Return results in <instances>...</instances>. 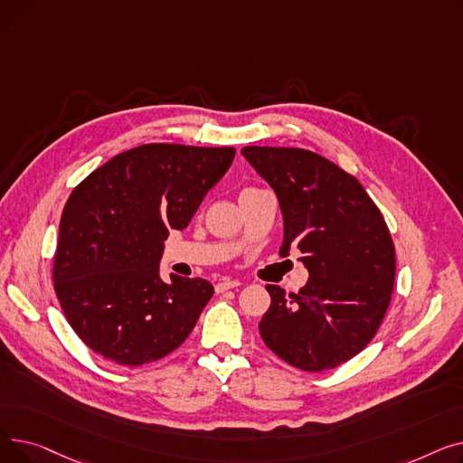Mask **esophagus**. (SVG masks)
<instances>
[{"instance_id": "34e87169", "label": "esophagus", "mask_w": 463, "mask_h": 463, "mask_svg": "<svg viewBox=\"0 0 463 463\" xmlns=\"http://www.w3.org/2000/svg\"><path fill=\"white\" fill-rule=\"evenodd\" d=\"M234 287H240V281H238V279L223 278V279H219V281H217V285H215V293H225V290L234 288Z\"/></svg>"}]
</instances>
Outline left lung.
<instances>
[{"label": "left lung", "instance_id": "1", "mask_svg": "<svg viewBox=\"0 0 463 463\" xmlns=\"http://www.w3.org/2000/svg\"><path fill=\"white\" fill-rule=\"evenodd\" d=\"M241 156L279 199V255L298 250L309 272L298 293L266 285L262 342L304 372L342 366L372 342L392 298L396 251L384 217L353 175L319 154L246 146Z\"/></svg>", "mask_w": 463, "mask_h": 463}]
</instances>
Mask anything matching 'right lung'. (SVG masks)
<instances>
[{"label":"right lung","mask_w":463,"mask_h":463,"mask_svg":"<svg viewBox=\"0 0 463 463\" xmlns=\"http://www.w3.org/2000/svg\"><path fill=\"white\" fill-rule=\"evenodd\" d=\"M236 150L142 144L86 176L65 203L54 290L71 328L119 366L176 351L213 287L201 278L159 279L168 231H182Z\"/></svg>","instance_id":"add662e5"}]
</instances>
